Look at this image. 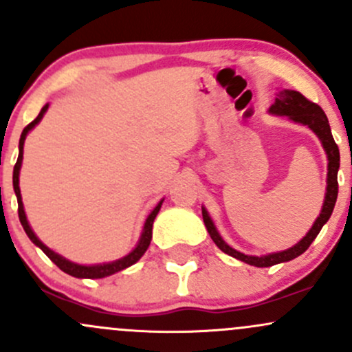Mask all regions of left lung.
<instances>
[{"instance_id": "8db88e82", "label": "left lung", "mask_w": 352, "mask_h": 352, "mask_svg": "<svg viewBox=\"0 0 352 352\" xmlns=\"http://www.w3.org/2000/svg\"><path fill=\"white\" fill-rule=\"evenodd\" d=\"M270 113L280 114V116H288L290 120L297 121V123L307 124L322 142L325 153H327L329 158V172H327V194H325V201L322 206V210H320V216L317 217V221L314 223L312 229L307 232L305 238L302 239L300 243L295 244L294 248L287 251H280V253H272L266 254V256H248V254L239 253V251L232 250L231 246L224 243V239L221 238L219 232H217L216 226H214L212 221H210L209 214H207L206 209H202V219H204V224L207 228V232L210 234L212 241L216 243V246L219 248L221 251H224L229 256H234L238 260L244 261L248 265L258 266V268H265V266H273L283 263V261H290L294 258L300 256L303 251L312 244L314 239L317 238V234L320 232L322 226L327 223L329 217H331L332 210H334L336 201H338V170H339V148L338 143L334 142L331 133V126H329V121L325 113L316 102L309 101L305 96L300 94L298 91H285L278 92V98L275 99V104H272L270 108Z\"/></svg>"}]
</instances>
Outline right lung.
I'll return each instance as SVG.
<instances>
[{
  "label": "right lung",
  "mask_w": 352,
  "mask_h": 352,
  "mask_svg": "<svg viewBox=\"0 0 352 352\" xmlns=\"http://www.w3.org/2000/svg\"><path fill=\"white\" fill-rule=\"evenodd\" d=\"M47 108H49V104L43 106L42 111H40L38 116H36L35 120L32 121V123L27 124V126H25V129H23V133H21L20 153H18V160H16V164H14V168H13V188H14V194H16V199H18V217H20V223H21V226H23V229H25V232H27L28 238L32 239V241L35 243L36 246H38L40 250H42L43 253H45L47 256H49L50 260L58 266V268L62 270V272L69 273V275L76 276V278H104V276H109V275H113V273L121 272V270H124V268H128V266L135 265L136 261H138L140 258H142L143 254H145V251L148 250V246H150V241H151V228H153V221H155V217H157L158 210H160L162 202L157 207H155V209L151 210L150 216H148V219H146V223H145V228H143V232H142V238H140L138 246H136L135 250H133L131 253L128 254V256L121 258V260L113 261V263L84 266V265L70 263L69 260L62 258L60 254L54 253V251L49 250V248H47L45 244H43L38 238H36L35 234H33L32 228H30V226H28L27 216H25V210H23V202H21L20 186H18V177H20V166H21V160H23V143H25V138H27V133L30 131V129H32L36 123H38L40 120H42V116H43V114H45Z\"/></svg>",
  "instance_id": "add662e5"
}]
</instances>
